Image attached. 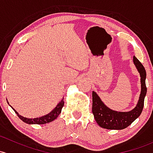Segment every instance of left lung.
<instances>
[{"label":"left lung","mask_w":153,"mask_h":153,"mask_svg":"<svg viewBox=\"0 0 153 153\" xmlns=\"http://www.w3.org/2000/svg\"><path fill=\"white\" fill-rule=\"evenodd\" d=\"M133 63L140 74L141 94L136 107L128 112L113 111L102 102L95 91H92V113L96 122L101 128L108 130H123L131 125L140 116L144 108V97L147 94L146 70L142 64L133 56Z\"/></svg>","instance_id":"left-lung-1"}]
</instances>
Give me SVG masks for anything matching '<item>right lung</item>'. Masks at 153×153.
I'll use <instances>...</instances> for the list:
<instances>
[{
  "label": "right lung",
  "instance_id": "1",
  "mask_svg": "<svg viewBox=\"0 0 153 153\" xmlns=\"http://www.w3.org/2000/svg\"><path fill=\"white\" fill-rule=\"evenodd\" d=\"M64 104V98H63V99L61 100V102H59V104L56 105V107L55 108L53 109L52 111L50 112L49 114H46L45 116H42V117H38V118H33V119H28V118H26V117H22V116L19 114L17 113V112L16 111L14 110L13 108H13V110L14 111V112L17 114V115L18 116L19 118H20L21 120H22L24 123H25L27 124H30H30L43 125V124L51 123V122L53 121L54 120H56V119L59 117V115L60 114L61 112H62V108H63Z\"/></svg>",
  "mask_w": 153,
  "mask_h": 153
}]
</instances>
